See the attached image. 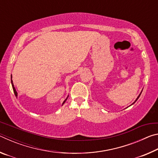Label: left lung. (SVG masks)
Here are the masks:
<instances>
[{
  "mask_svg": "<svg viewBox=\"0 0 158 158\" xmlns=\"http://www.w3.org/2000/svg\"><path fill=\"white\" fill-rule=\"evenodd\" d=\"M141 92H142V91H141ZM141 93H140V94H139V96H138V97H137V99H136V100H135V102H134L132 103V105H133V104H135V102H136V101H137V100H138V99H139V96L141 95Z\"/></svg>",
  "mask_w": 158,
  "mask_h": 158,
  "instance_id": "1",
  "label": "left lung"
}]
</instances>
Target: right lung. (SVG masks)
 I'll return each mask as SVG.
<instances>
[{"label": "right lung", "mask_w": 158, "mask_h": 158, "mask_svg": "<svg viewBox=\"0 0 158 158\" xmlns=\"http://www.w3.org/2000/svg\"><path fill=\"white\" fill-rule=\"evenodd\" d=\"M11 83H12V89H13V90H14L15 95V96H16V97H17V91H16V89H15V86H14V84H13V81H12V75H11ZM68 98H67L65 99V101H64V102H63V104H64V103H65V101H66V100H67V99H68Z\"/></svg>", "instance_id": "add662e5"}]
</instances>
